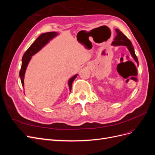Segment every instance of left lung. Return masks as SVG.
Masks as SVG:
<instances>
[{"instance_id": "8db88e82", "label": "left lung", "mask_w": 155, "mask_h": 155, "mask_svg": "<svg viewBox=\"0 0 155 155\" xmlns=\"http://www.w3.org/2000/svg\"><path fill=\"white\" fill-rule=\"evenodd\" d=\"M116 36L115 37L114 41L112 43V45L113 46H126L127 47L128 50H129L130 55H132V57L135 60V61L137 63V64L138 66V60L137 55L135 54L132 43H131L130 41L120 30H119L118 29H116Z\"/></svg>"}]
</instances>
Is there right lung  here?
<instances>
[{
  "mask_svg": "<svg viewBox=\"0 0 155 155\" xmlns=\"http://www.w3.org/2000/svg\"><path fill=\"white\" fill-rule=\"evenodd\" d=\"M58 33L55 31H50V32H46L44 33V34L40 35L38 37H37V39L32 43V45L30 46L29 48L26 50L25 54L23 55L22 58V65H21V68L19 72V76L21 78V83L22 85L24 87V78H25V74L26 70L27 68L28 64L30 61L31 58V56L35 54L38 51L47 44L48 42L52 39L54 37H55L56 35H58ZM78 74L75 75L73 77H72L69 79L68 81V86L70 91H71L72 88V85L74 80L77 77Z\"/></svg>",
  "mask_w": 155,
  "mask_h": 155,
  "instance_id": "add662e5",
  "label": "right lung"
}]
</instances>
